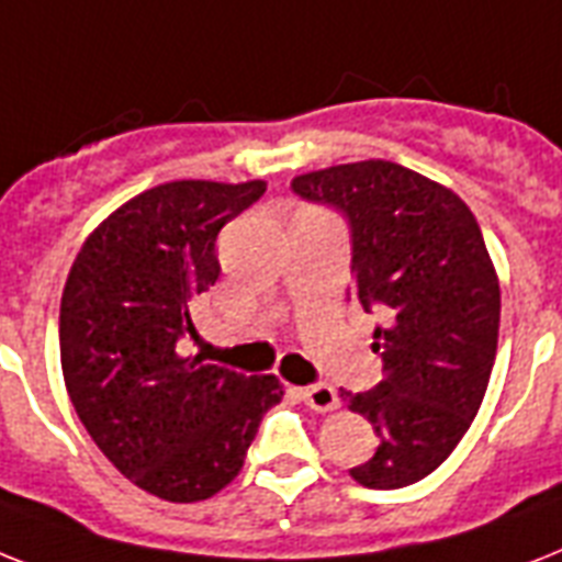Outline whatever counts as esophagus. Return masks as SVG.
<instances>
[{
	"label": "esophagus",
	"instance_id": "esophagus-1",
	"mask_svg": "<svg viewBox=\"0 0 562 562\" xmlns=\"http://www.w3.org/2000/svg\"><path fill=\"white\" fill-rule=\"evenodd\" d=\"M303 401L312 409H317V413H328V409H335L337 404H340L335 386H328V384H317L303 390Z\"/></svg>",
	"mask_w": 562,
	"mask_h": 562
}]
</instances>
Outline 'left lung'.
Wrapping results in <instances>:
<instances>
[{
	"label": "left lung",
	"instance_id": "8db88e82",
	"mask_svg": "<svg viewBox=\"0 0 562 562\" xmlns=\"http://www.w3.org/2000/svg\"><path fill=\"white\" fill-rule=\"evenodd\" d=\"M291 187L349 218L355 296L386 314L372 344L384 381L340 392L381 436L349 473L375 491L413 485L462 441L494 369L499 277L476 216L450 187L381 158L303 172Z\"/></svg>",
	"mask_w": 562,
	"mask_h": 562
}]
</instances>
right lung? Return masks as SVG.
<instances>
[{"label":"right lung","mask_w":562,"mask_h":562,"mask_svg":"<svg viewBox=\"0 0 562 562\" xmlns=\"http://www.w3.org/2000/svg\"><path fill=\"white\" fill-rule=\"evenodd\" d=\"M266 181L184 178L109 213L77 254L59 303L68 398L109 462L167 503L231 485L262 415L282 401L277 375H239L178 352L195 337V300L218 280V231Z\"/></svg>","instance_id":"add662e5"}]
</instances>
